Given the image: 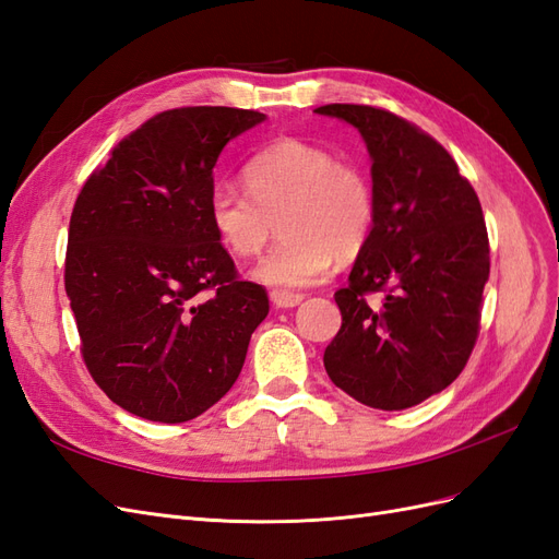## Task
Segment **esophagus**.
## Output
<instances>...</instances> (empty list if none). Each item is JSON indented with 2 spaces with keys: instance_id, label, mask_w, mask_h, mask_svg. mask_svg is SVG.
Segmentation results:
<instances>
[{
  "instance_id": "1",
  "label": "esophagus",
  "mask_w": 559,
  "mask_h": 559,
  "mask_svg": "<svg viewBox=\"0 0 559 559\" xmlns=\"http://www.w3.org/2000/svg\"><path fill=\"white\" fill-rule=\"evenodd\" d=\"M270 300H273V306H277L282 310H289V308L300 306L302 296L300 294H286V292H273V294H270Z\"/></svg>"
}]
</instances>
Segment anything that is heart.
I'll use <instances>...</instances> for the list:
<instances>
[{
	"mask_svg": "<svg viewBox=\"0 0 559 559\" xmlns=\"http://www.w3.org/2000/svg\"><path fill=\"white\" fill-rule=\"evenodd\" d=\"M245 181L247 193L214 186L207 218L218 242L238 259L257 257L282 224L284 240L251 270L253 280L275 292L294 294L324 280L335 253L352 257L373 230L370 181L324 146L275 142L247 163Z\"/></svg>",
	"mask_w": 559,
	"mask_h": 559,
	"instance_id": "b5f03b06",
	"label": "heart"
}]
</instances>
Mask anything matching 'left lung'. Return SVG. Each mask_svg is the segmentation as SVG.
<instances>
[{
    "label": "left lung",
    "mask_w": 559,
    "mask_h": 559,
    "mask_svg": "<svg viewBox=\"0 0 559 559\" xmlns=\"http://www.w3.org/2000/svg\"><path fill=\"white\" fill-rule=\"evenodd\" d=\"M314 111L361 132L376 195L373 230L335 292L343 326L324 368L370 408H413L452 384L476 345L489 277L480 200L448 151L405 118L366 105ZM368 293L385 296L378 309Z\"/></svg>",
    "instance_id": "left-lung-1"
}]
</instances>
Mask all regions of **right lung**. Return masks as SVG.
Segmentation results:
<instances>
[{
  "mask_svg": "<svg viewBox=\"0 0 559 559\" xmlns=\"http://www.w3.org/2000/svg\"><path fill=\"white\" fill-rule=\"evenodd\" d=\"M265 121L233 107L163 111L111 151L76 198L64 289L81 354L123 411L189 421L238 380L267 314L207 218L224 146Z\"/></svg>",
  "mask_w": 559,
  "mask_h": 559,
  "instance_id": "right-lung-1",
  "label": "right lung"
}]
</instances>
